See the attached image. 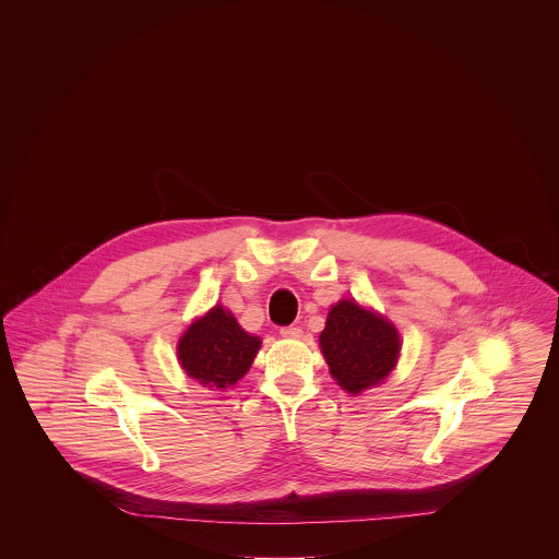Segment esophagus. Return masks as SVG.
Listing matches in <instances>:
<instances>
[{"mask_svg": "<svg viewBox=\"0 0 559 559\" xmlns=\"http://www.w3.org/2000/svg\"><path fill=\"white\" fill-rule=\"evenodd\" d=\"M281 335H283L285 340H297V337H301V329H299V326H283V329H281Z\"/></svg>", "mask_w": 559, "mask_h": 559, "instance_id": "1", "label": "esophagus"}]
</instances>
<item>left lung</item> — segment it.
I'll use <instances>...</instances> for the list:
<instances>
[{
	"mask_svg": "<svg viewBox=\"0 0 559 559\" xmlns=\"http://www.w3.org/2000/svg\"><path fill=\"white\" fill-rule=\"evenodd\" d=\"M319 342L333 379L354 396L381 383L399 362L396 326L354 299L329 310Z\"/></svg>",
	"mask_w": 559,
	"mask_h": 559,
	"instance_id": "left-lung-1",
	"label": "left lung"
}]
</instances>
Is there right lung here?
<instances>
[{"label":"right lung","mask_w":559,"mask_h":559,"mask_svg":"<svg viewBox=\"0 0 559 559\" xmlns=\"http://www.w3.org/2000/svg\"><path fill=\"white\" fill-rule=\"evenodd\" d=\"M262 340L240 329L222 306L194 320L178 342V360L190 379L210 390L233 388L249 371Z\"/></svg>","instance_id":"1"}]
</instances>
